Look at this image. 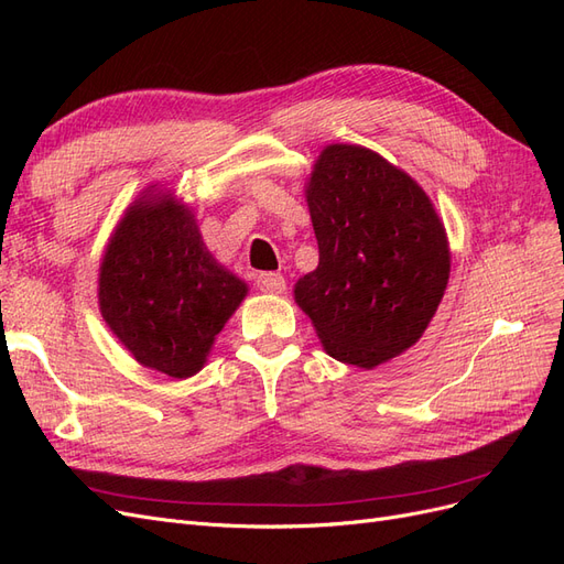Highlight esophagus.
<instances>
[{"label": "esophagus", "mask_w": 564, "mask_h": 564, "mask_svg": "<svg viewBox=\"0 0 564 564\" xmlns=\"http://www.w3.org/2000/svg\"><path fill=\"white\" fill-rule=\"evenodd\" d=\"M256 286L265 294H284L286 280L280 275V272H261V275L256 278Z\"/></svg>", "instance_id": "esophagus-1"}]
</instances>
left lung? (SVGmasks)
I'll return each mask as SVG.
<instances>
[{
    "label": "left lung",
    "instance_id": "obj_1",
    "mask_svg": "<svg viewBox=\"0 0 564 564\" xmlns=\"http://www.w3.org/2000/svg\"><path fill=\"white\" fill-rule=\"evenodd\" d=\"M319 263L294 286L334 360L373 369L412 348L449 280L445 226L423 187L362 145H327L305 185Z\"/></svg>",
    "mask_w": 564,
    "mask_h": 564
}]
</instances>
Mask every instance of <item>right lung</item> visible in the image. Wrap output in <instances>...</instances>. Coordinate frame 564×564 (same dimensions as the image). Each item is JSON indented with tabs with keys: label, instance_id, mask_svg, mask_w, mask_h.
Instances as JSON below:
<instances>
[{
	"label": "right lung",
	"instance_id": "add662e5",
	"mask_svg": "<svg viewBox=\"0 0 564 564\" xmlns=\"http://www.w3.org/2000/svg\"><path fill=\"white\" fill-rule=\"evenodd\" d=\"M247 284L204 247L191 207L143 195L119 220L98 275L110 332L143 367L172 379L197 373Z\"/></svg>",
	"mask_w": 564,
	"mask_h": 564
}]
</instances>
